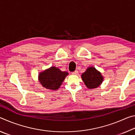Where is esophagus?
I'll return each mask as SVG.
<instances>
[{"label": "esophagus", "instance_id": "esophagus-1", "mask_svg": "<svg viewBox=\"0 0 135 135\" xmlns=\"http://www.w3.org/2000/svg\"><path fill=\"white\" fill-rule=\"evenodd\" d=\"M78 73H79L78 71L76 70V71H74L72 72V74H73V75H77V74H78Z\"/></svg>", "mask_w": 135, "mask_h": 135}]
</instances>
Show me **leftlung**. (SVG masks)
<instances>
[{"label":"left lung","mask_w":135,"mask_h":135,"mask_svg":"<svg viewBox=\"0 0 135 135\" xmlns=\"http://www.w3.org/2000/svg\"><path fill=\"white\" fill-rule=\"evenodd\" d=\"M81 79L85 85L89 89L97 88L102 83L103 76L95 67H90L81 74Z\"/></svg>","instance_id":"8db88e82"}]
</instances>
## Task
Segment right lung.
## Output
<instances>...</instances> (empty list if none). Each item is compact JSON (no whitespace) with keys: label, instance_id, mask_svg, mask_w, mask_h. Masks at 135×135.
Wrapping results in <instances>:
<instances>
[{"label":"right lung","instance_id":"right-lung-1","mask_svg":"<svg viewBox=\"0 0 135 135\" xmlns=\"http://www.w3.org/2000/svg\"><path fill=\"white\" fill-rule=\"evenodd\" d=\"M67 75V72L62 71L53 66L40 72L38 74V80L42 86L47 89L56 90L60 88Z\"/></svg>","mask_w":135,"mask_h":135}]
</instances>
